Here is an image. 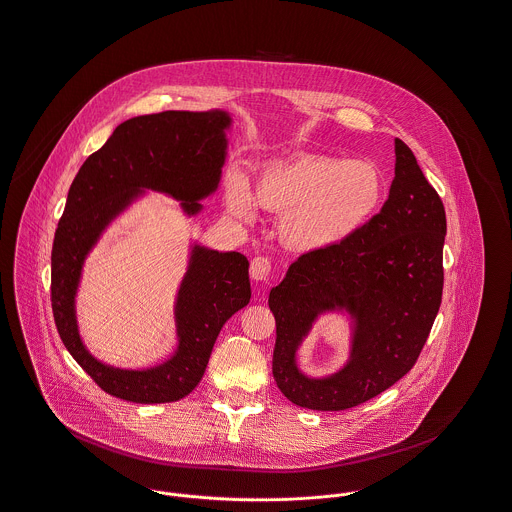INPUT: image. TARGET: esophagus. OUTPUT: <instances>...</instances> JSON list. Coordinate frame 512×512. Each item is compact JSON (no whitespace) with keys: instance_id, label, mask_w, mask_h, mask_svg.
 Returning <instances> with one entry per match:
<instances>
[{"instance_id":"1","label":"esophagus","mask_w":512,"mask_h":512,"mask_svg":"<svg viewBox=\"0 0 512 512\" xmlns=\"http://www.w3.org/2000/svg\"><path fill=\"white\" fill-rule=\"evenodd\" d=\"M272 273V260L268 256H256L250 262V275L256 281H266Z\"/></svg>"}]
</instances>
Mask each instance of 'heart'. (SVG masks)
<instances>
[{
  "mask_svg": "<svg viewBox=\"0 0 512 512\" xmlns=\"http://www.w3.org/2000/svg\"><path fill=\"white\" fill-rule=\"evenodd\" d=\"M384 182L367 161L305 155L272 165L258 176L252 198L244 184H229L231 211L248 221L258 207L279 213L281 240L299 252L336 246L357 233L382 202Z\"/></svg>",
  "mask_w": 512,
  "mask_h": 512,
  "instance_id": "obj_1",
  "label": "heart"
}]
</instances>
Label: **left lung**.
Segmentation results:
<instances>
[{
  "label": "left lung",
  "instance_id": "left-lung-1",
  "mask_svg": "<svg viewBox=\"0 0 512 512\" xmlns=\"http://www.w3.org/2000/svg\"><path fill=\"white\" fill-rule=\"evenodd\" d=\"M394 147L396 176L382 209L349 239L301 254L270 291L273 378L301 408H355L390 388L415 365L441 307L443 200L408 145L396 137ZM332 307L356 316L352 359L334 377L307 379L294 365L296 347Z\"/></svg>",
  "mask_w": 512,
  "mask_h": 512
}]
</instances>
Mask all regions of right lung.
Wrapping results in <instances>:
<instances>
[{
	"label": "right lung",
	"instance_id": "right-lung-1",
	"mask_svg": "<svg viewBox=\"0 0 512 512\" xmlns=\"http://www.w3.org/2000/svg\"><path fill=\"white\" fill-rule=\"evenodd\" d=\"M225 112L167 110L120 124L87 157L69 188L52 246L50 299L58 334L71 357L106 394L134 404H167L202 380L223 324L250 301L248 260L239 252L196 246L178 301V351L149 371H120L93 359L77 334L73 297L81 266L104 225L130 204L139 188L167 192L188 213L217 188L225 163Z\"/></svg>",
	"mask_w": 512,
	"mask_h": 512
}]
</instances>
